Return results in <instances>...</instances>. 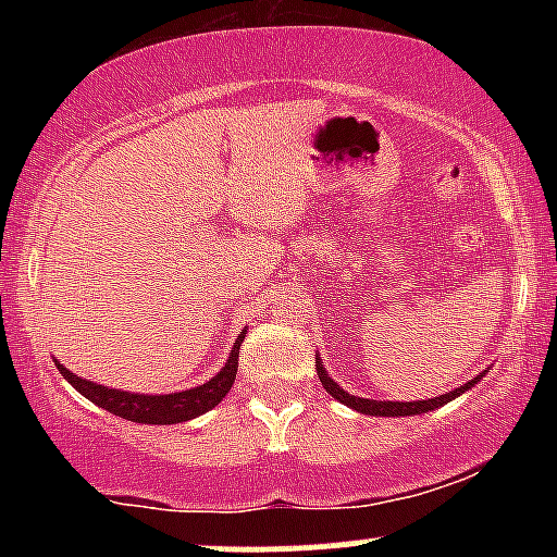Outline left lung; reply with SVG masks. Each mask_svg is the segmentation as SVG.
<instances>
[{"mask_svg": "<svg viewBox=\"0 0 557 557\" xmlns=\"http://www.w3.org/2000/svg\"><path fill=\"white\" fill-rule=\"evenodd\" d=\"M317 374H319V382H322V387L327 389L332 398L345 403V406L356 408V411L369 413V417H413V413L434 411V408L445 406V403H450L453 398H458V395L466 393V389H469V387H474L476 382H479V376H476V380L466 382V385L456 387V389H453V393L440 395V398L417 400V403H395V400H369V398H356V395H348L341 385H337V382L330 380V374L324 372L322 361H319V359H317Z\"/></svg>", "mask_w": 557, "mask_h": 557, "instance_id": "left-lung-1", "label": "left lung"}]
</instances>
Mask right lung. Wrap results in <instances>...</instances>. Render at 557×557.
Here are the masks:
<instances>
[{"label": "right lung", "mask_w": 557, "mask_h": 557, "mask_svg": "<svg viewBox=\"0 0 557 557\" xmlns=\"http://www.w3.org/2000/svg\"><path fill=\"white\" fill-rule=\"evenodd\" d=\"M246 337V332L238 335V341L233 345V354L222 372L212 376L209 382L198 385L194 389H185V393H172V395H136V393H123V389H110L101 387L96 382L81 380L70 369L62 367L57 361V369L65 380L73 385L83 398L96 403L99 408L114 413V417H123L127 421H138V424H181V421L196 419L201 413H207L209 408H214L216 403L227 395V389L233 387L235 374H238V354L240 343Z\"/></svg>", "instance_id": "right-lung-1"}]
</instances>
